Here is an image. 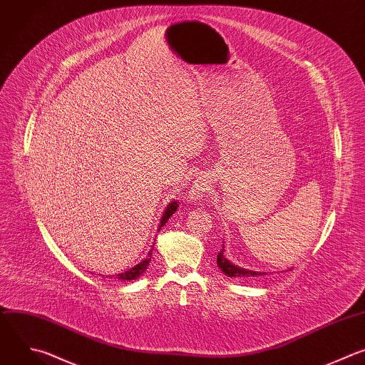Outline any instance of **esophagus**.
Segmentation results:
<instances>
[{
  "label": "esophagus",
  "instance_id": "obj_1",
  "mask_svg": "<svg viewBox=\"0 0 365 365\" xmlns=\"http://www.w3.org/2000/svg\"><path fill=\"white\" fill-rule=\"evenodd\" d=\"M210 181L211 180L207 175L198 177L194 181V184H192V187H191V190L188 192V201L190 202H198L201 198H204L210 192V190H211V187H210L211 182Z\"/></svg>",
  "mask_w": 365,
  "mask_h": 365
}]
</instances>
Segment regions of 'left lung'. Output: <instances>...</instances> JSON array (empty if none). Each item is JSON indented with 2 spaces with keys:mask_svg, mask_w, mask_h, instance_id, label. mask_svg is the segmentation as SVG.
Instances as JSON below:
<instances>
[{
  "mask_svg": "<svg viewBox=\"0 0 365 365\" xmlns=\"http://www.w3.org/2000/svg\"><path fill=\"white\" fill-rule=\"evenodd\" d=\"M225 245L220 250V253L217 255V266L220 267V270L227 276V277H239V279H245V277H256V276H263V274H267L266 272H256V270H249V269H245V267H240V266H236L235 263H232L230 260L226 259L225 256Z\"/></svg>",
  "mask_w": 365,
  "mask_h": 365,
  "instance_id": "1",
  "label": "left lung"
}]
</instances>
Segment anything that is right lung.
<instances>
[{
    "instance_id": "1",
    "label": "right lung",
    "mask_w": 365,
    "mask_h": 365,
    "mask_svg": "<svg viewBox=\"0 0 365 365\" xmlns=\"http://www.w3.org/2000/svg\"><path fill=\"white\" fill-rule=\"evenodd\" d=\"M178 201H171L168 205H167V208H165V211H164V214H163V217H161V220H160V226H158V233H160V230L165 226V223L168 222V218L177 211V208H178ZM154 247V246H153ZM151 257H153V249L148 252V256L145 257L142 262H139L138 264H135L132 269H129V270H125V272H122V273H118L116 276H113L115 279H118V280H135V279H138L139 276H142L143 273H145V270H147V267L150 266V262H151ZM112 277V276H110Z\"/></svg>"
}]
</instances>
